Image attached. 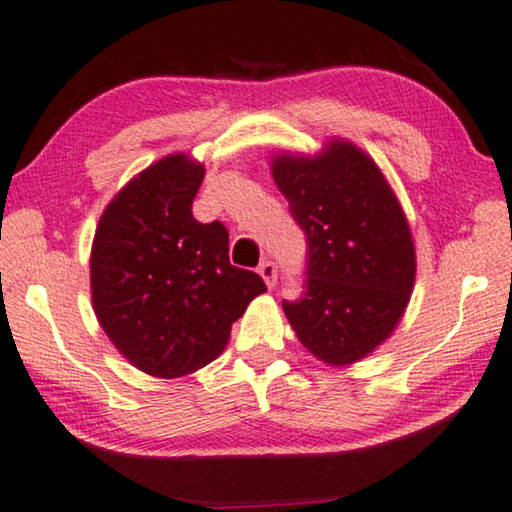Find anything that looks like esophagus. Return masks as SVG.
Returning <instances> with one entry per match:
<instances>
[{"instance_id": "obj_1", "label": "esophagus", "mask_w": 512, "mask_h": 512, "mask_svg": "<svg viewBox=\"0 0 512 512\" xmlns=\"http://www.w3.org/2000/svg\"><path fill=\"white\" fill-rule=\"evenodd\" d=\"M259 276L264 278V283L269 285V287L276 285V280H278V266H276V262H271V259H264V262L259 264Z\"/></svg>"}]
</instances>
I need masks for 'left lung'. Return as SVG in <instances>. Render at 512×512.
Masks as SVG:
<instances>
[{"instance_id":"8db88e82","label":"left lung","mask_w":512,"mask_h":512,"mask_svg":"<svg viewBox=\"0 0 512 512\" xmlns=\"http://www.w3.org/2000/svg\"><path fill=\"white\" fill-rule=\"evenodd\" d=\"M273 181L306 236L304 292L283 301L299 341L327 364H352L406 311L415 250L397 197L371 157L334 141L318 157H278Z\"/></svg>"}]
</instances>
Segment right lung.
<instances>
[{
    "label": "right lung",
    "instance_id": "right-lung-1",
    "mask_svg": "<svg viewBox=\"0 0 512 512\" xmlns=\"http://www.w3.org/2000/svg\"><path fill=\"white\" fill-rule=\"evenodd\" d=\"M204 167L169 155L118 192L90 257L92 304L106 336L136 369L178 378L211 362L250 301L266 290L229 264L220 220L192 215Z\"/></svg>",
    "mask_w": 512,
    "mask_h": 512
}]
</instances>
